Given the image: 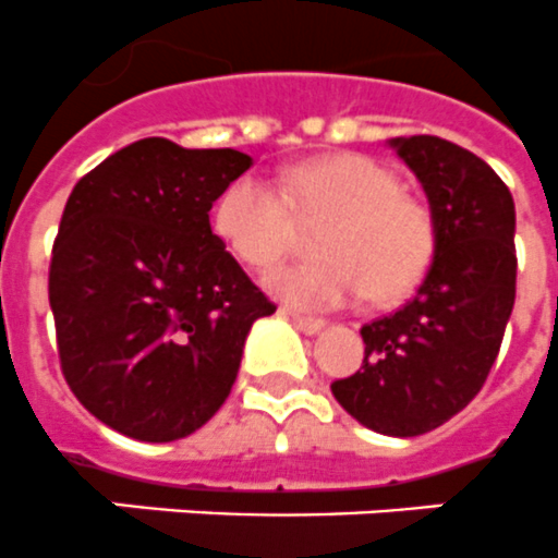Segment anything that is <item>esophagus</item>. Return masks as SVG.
I'll use <instances>...</instances> for the list:
<instances>
[{
    "label": "esophagus",
    "mask_w": 558,
    "mask_h": 558,
    "mask_svg": "<svg viewBox=\"0 0 558 558\" xmlns=\"http://www.w3.org/2000/svg\"><path fill=\"white\" fill-rule=\"evenodd\" d=\"M283 315H289V318H292V324L298 326L303 335H318L326 329V320H320V318H303V315H294V312H289V310H283Z\"/></svg>",
    "instance_id": "esophagus-1"
}]
</instances>
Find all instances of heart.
I'll return each mask as SVG.
<instances>
[{
	"instance_id": "1",
	"label": "heart",
	"mask_w": 558,
	"mask_h": 558,
	"mask_svg": "<svg viewBox=\"0 0 558 558\" xmlns=\"http://www.w3.org/2000/svg\"><path fill=\"white\" fill-rule=\"evenodd\" d=\"M298 210L324 220L320 260L280 266L266 289L298 310H341L366 294L392 303L418 287L436 255V220L398 177L366 154H326L283 174V192L255 174L226 185L215 232L240 264L269 269L292 243Z\"/></svg>"
}]
</instances>
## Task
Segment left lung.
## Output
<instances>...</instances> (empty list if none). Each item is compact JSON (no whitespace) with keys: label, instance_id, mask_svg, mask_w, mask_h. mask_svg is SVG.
Returning a JSON list of instances; mask_svg holds the SVG:
<instances>
[{"label":"left lung","instance_id":"obj_1","mask_svg":"<svg viewBox=\"0 0 558 558\" xmlns=\"http://www.w3.org/2000/svg\"><path fill=\"white\" fill-rule=\"evenodd\" d=\"M436 220V255L407 306L366 324L364 366L335 401L381 436L441 427L478 396L515 301V206L501 177L450 140L392 137Z\"/></svg>","mask_w":558,"mask_h":558}]
</instances>
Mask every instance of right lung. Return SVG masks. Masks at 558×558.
<instances>
[{
    "label": "right lung",
    "mask_w": 558,
    "mask_h": 558,
    "mask_svg": "<svg viewBox=\"0 0 558 558\" xmlns=\"http://www.w3.org/2000/svg\"><path fill=\"white\" fill-rule=\"evenodd\" d=\"M252 157L131 143L74 185L53 243L62 375L122 436H192L232 392L246 335L275 312L211 234L208 211Z\"/></svg>",
    "instance_id": "1"
}]
</instances>
